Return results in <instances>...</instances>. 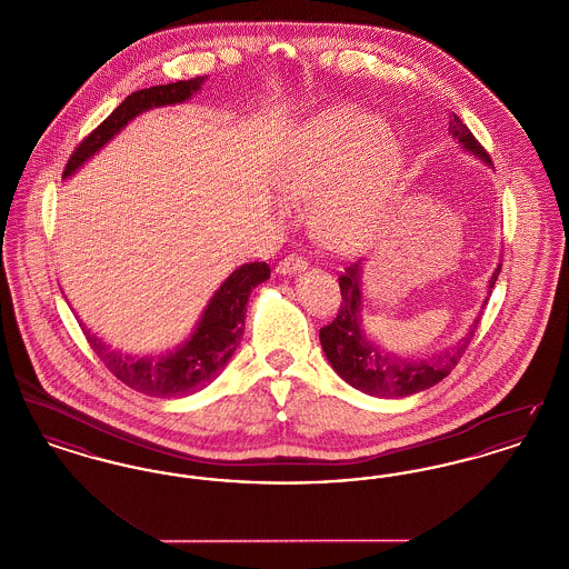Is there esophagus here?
<instances>
[{"label": "esophagus", "instance_id": "obj_1", "mask_svg": "<svg viewBox=\"0 0 569 569\" xmlns=\"http://www.w3.org/2000/svg\"><path fill=\"white\" fill-rule=\"evenodd\" d=\"M305 269H307V260L300 258V256H288L277 264L279 274H297V272H302Z\"/></svg>", "mask_w": 569, "mask_h": 569}]
</instances>
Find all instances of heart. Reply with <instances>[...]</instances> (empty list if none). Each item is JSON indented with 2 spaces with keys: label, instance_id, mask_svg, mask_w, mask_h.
I'll return each instance as SVG.
<instances>
[{
  "label": "heart",
  "instance_id": "b5f03b06",
  "mask_svg": "<svg viewBox=\"0 0 569 569\" xmlns=\"http://www.w3.org/2000/svg\"><path fill=\"white\" fill-rule=\"evenodd\" d=\"M403 162L379 117L339 110L288 142L274 181L288 200L309 202L311 232L326 249L356 256L378 241Z\"/></svg>",
  "mask_w": 569,
  "mask_h": 569
}]
</instances>
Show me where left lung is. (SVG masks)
Wrapping results in <instances>:
<instances>
[{
    "instance_id": "8db88e82",
    "label": "left lung",
    "mask_w": 569,
    "mask_h": 569,
    "mask_svg": "<svg viewBox=\"0 0 569 569\" xmlns=\"http://www.w3.org/2000/svg\"><path fill=\"white\" fill-rule=\"evenodd\" d=\"M448 136L459 142L460 149L478 160L490 166V158L476 136L452 112ZM501 272L497 264L495 272L488 279V297L495 288V281ZM341 288V307L337 318L330 325L320 328V343L326 353V360L337 371V376L348 381L352 388L379 397V399H399L416 392H422L446 378L467 350L480 316L469 326L467 335L459 343L420 358H403L386 352L365 330V313H362V262H353L348 271L339 277ZM485 298V305L488 302ZM482 305V307H485Z\"/></svg>"
}]
</instances>
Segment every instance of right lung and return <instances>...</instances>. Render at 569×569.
<instances>
[{
    "mask_svg": "<svg viewBox=\"0 0 569 569\" xmlns=\"http://www.w3.org/2000/svg\"><path fill=\"white\" fill-rule=\"evenodd\" d=\"M204 77L191 81L156 84L128 96L109 117L82 140L66 166L63 179H70L82 163L89 162L104 144H109L132 119L147 110L174 107L191 100ZM271 277L267 262H249L230 272L216 295L207 302L190 337L170 352L156 356H130L110 350L109 346L82 326V332L110 373L126 386L149 397H186L207 388L226 369L237 352L244 332L247 300L253 288Z\"/></svg>",
    "mask_w": 569,
    "mask_h": 569,
    "instance_id": "right-lung-1",
    "label": "right lung"
}]
</instances>
